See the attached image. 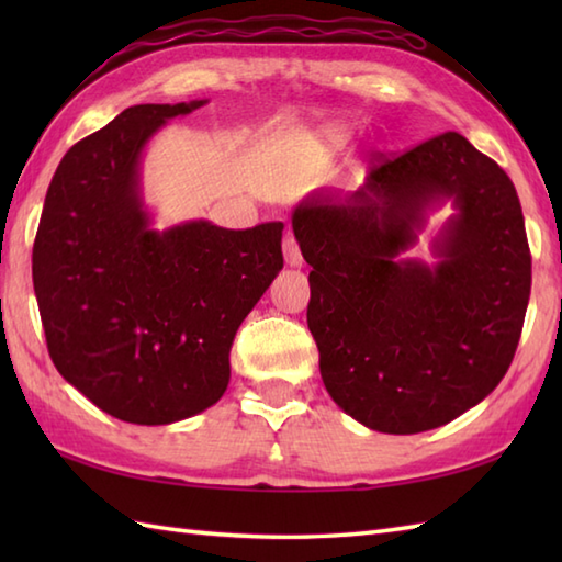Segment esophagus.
<instances>
[{
    "label": "esophagus",
    "instance_id": "obj_1",
    "mask_svg": "<svg viewBox=\"0 0 562 562\" xmlns=\"http://www.w3.org/2000/svg\"><path fill=\"white\" fill-rule=\"evenodd\" d=\"M282 250H284V260H288L290 268H302V262H304L302 250H300V244H296V238L290 229L282 238Z\"/></svg>",
    "mask_w": 562,
    "mask_h": 562
}]
</instances>
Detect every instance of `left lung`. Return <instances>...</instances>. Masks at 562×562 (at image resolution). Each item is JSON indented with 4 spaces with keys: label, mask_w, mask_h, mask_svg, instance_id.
Masks as SVG:
<instances>
[{
    "label": "left lung",
    "mask_w": 562,
    "mask_h": 562,
    "mask_svg": "<svg viewBox=\"0 0 562 562\" xmlns=\"http://www.w3.org/2000/svg\"><path fill=\"white\" fill-rule=\"evenodd\" d=\"M454 210L435 263L405 259L434 213ZM308 272V330L330 398L357 423L417 435L503 381L531 292L509 176L459 133L369 166L352 193L321 188L292 212Z\"/></svg>",
    "instance_id": "8db88e82"
}]
</instances>
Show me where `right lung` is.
<instances>
[{"mask_svg": "<svg viewBox=\"0 0 562 562\" xmlns=\"http://www.w3.org/2000/svg\"><path fill=\"white\" fill-rule=\"evenodd\" d=\"M133 105L77 142L47 188L33 290L57 372L117 420L171 425L229 386L238 326L282 270V222L154 226L149 139L205 105Z\"/></svg>", "mask_w": 562, "mask_h": 562, "instance_id": "right-lung-1", "label": "right lung"}]
</instances>
